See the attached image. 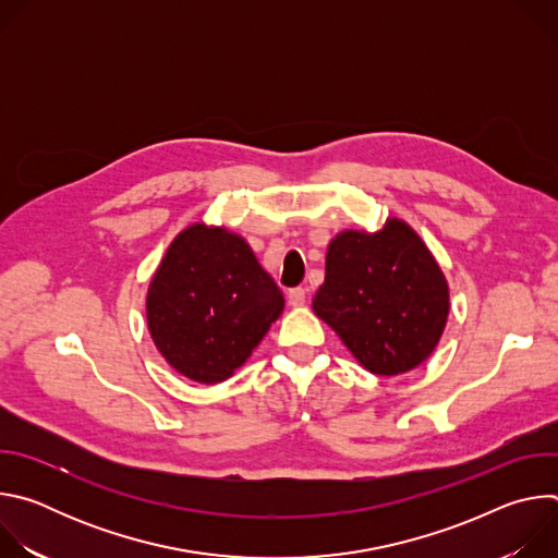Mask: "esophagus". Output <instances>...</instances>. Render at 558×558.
I'll return each mask as SVG.
<instances>
[{
	"label": "esophagus",
	"mask_w": 558,
	"mask_h": 558,
	"mask_svg": "<svg viewBox=\"0 0 558 558\" xmlns=\"http://www.w3.org/2000/svg\"><path fill=\"white\" fill-rule=\"evenodd\" d=\"M304 302H306V289L304 287L289 289V304L291 306H302Z\"/></svg>",
	"instance_id": "obj_1"
}]
</instances>
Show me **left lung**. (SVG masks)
I'll use <instances>...</instances> for the list:
<instances>
[{"instance_id": "8db88e82", "label": "left lung", "mask_w": 558, "mask_h": 558, "mask_svg": "<svg viewBox=\"0 0 558 558\" xmlns=\"http://www.w3.org/2000/svg\"><path fill=\"white\" fill-rule=\"evenodd\" d=\"M446 278L422 238L388 218L375 231H342L327 252L313 311L375 375L420 366L437 347L450 308Z\"/></svg>"}]
</instances>
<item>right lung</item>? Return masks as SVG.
<instances>
[{"mask_svg":"<svg viewBox=\"0 0 558 558\" xmlns=\"http://www.w3.org/2000/svg\"><path fill=\"white\" fill-rule=\"evenodd\" d=\"M284 308L274 278L241 235L183 229L147 291V327L181 375L218 384L241 368Z\"/></svg>","mask_w":558,"mask_h":558,"instance_id":"obj_1","label":"right lung"}]
</instances>
